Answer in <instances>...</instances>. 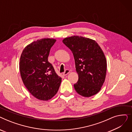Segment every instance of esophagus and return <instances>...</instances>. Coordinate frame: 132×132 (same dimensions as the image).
Here are the masks:
<instances>
[{
	"label": "esophagus",
	"mask_w": 132,
	"mask_h": 132,
	"mask_svg": "<svg viewBox=\"0 0 132 132\" xmlns=\"http://www.w3.org/2000/svg\"><path fill=\"white\" fill-rule=\"evenodd\" d=\"M70 70H68V69H67V70H65V71L63 73H62V74H63V75H65H65H67L69 73H70Z\"/></svg>",
	"instance_id": "1"
}]
</instances>
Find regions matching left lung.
I'll use <instances>...</instances> for the list:
<instances>
[{
    "label": "left lung",
    "mask_w": 132,
    "mask_h": 132,
    "mask_svg": "<svg viewBox=\"0 0 132 132\" xmlns=\"http://www.w3.org/2000/svg\"><path fill=\"white\" fill-rule=\"evenodd\" d=\"M72 51L79 80L74 85L80 95L88 97L98 93L104 82L106 60L96 42L82 36H73L62 40Z\"/></svg>",
    "instance_id": "1"
}]
</instances>
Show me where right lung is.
Wrapping results in <instances>:
<instances>
[{
  "label": "right lung",
  "mask_w": 132,
  "mask_h": 132,
  "mask_svg": "<svg viewBox=\"0 0 132 132\" xmlns=\"http://www.w3.org/2000/svg\"><path fill=\"white\" fill-rule=\"evenodd\" d=\"M56 40L43 38L28 45L20 59L21 77L27 89L36 98L47 101L57 94L61 78L48 61L51 47Z\"/></svg>",
  "instance_id": "obj_1"
}]
</instances>
